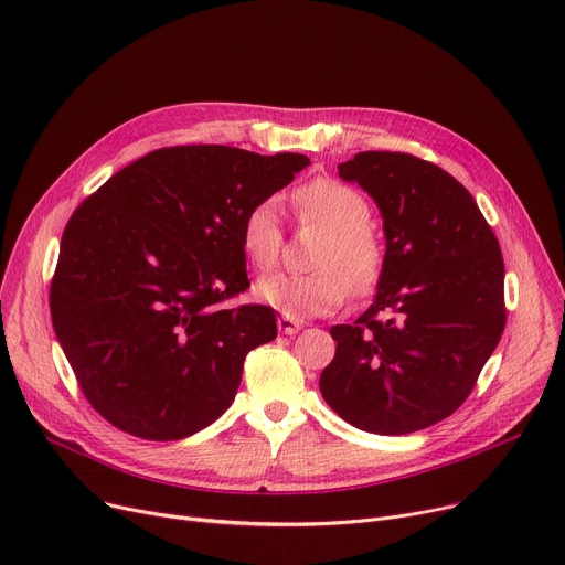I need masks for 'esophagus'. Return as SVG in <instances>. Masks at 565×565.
Returning a JSON list of instances; mask_svg holds the SVG:
<instances>
[{"mask_svg":"<svg viewBox=\"0 0 565 565\" xmlns=\"http://www.w3.org/2000/svg\"><path fill=\"white\" fill-rule=\"evenodd\" d=\"M277 328H279V332L292 337V334H298L305 328V322L300 318H292V316H279L277 318Z\"/></svg>","mask_w":565,"mask_h":565,"instance_id":"1","label":"esophagus"}]
</instances>
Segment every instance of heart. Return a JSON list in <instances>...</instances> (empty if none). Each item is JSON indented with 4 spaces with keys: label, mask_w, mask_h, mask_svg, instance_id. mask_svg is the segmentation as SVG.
Segmentation results:
<instances>
[{
    "label": "heart",
    "mask_w": 565,
    "mask_h": 565,
    "mask_svg": "<svg viewBox=\"0 0 565 565\" xmlns=\"http://www.w3.org/2000/svg\"><path fill=\"white\" fill-rule=\"evenodd\" d=\"M302 220L330 231L316 267L309 275L277 273L254 286V298L292 318L320 316L339 309L348 298V286L371 292L384 270V249L371 228L373 207L369 199L334 178H316L295 192ZM241 247L256 270L277 263L281 247V217L275 199L256 201L241 224Z\"/></svg>",
    "instance_id": "obj_1"
}]
</instances>
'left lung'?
Listing matches in <instances>:
<instances>
[{"mask_svg":"<svg viewBox=\"0 0 565 565\" xmlns=\"http://www.w3.org/2000/svg\"><path fill=\"white\" fill-rule=\"evenodd\" d=\"M339 175L380 207L387 252L373 305L330 330L337 354L320 394L366 433L428 428L465 403L507 324L499 243L477 201L433 162L364 151Z\"/></svg>","mask_w":565,"mask_h":565,"instance_id":"obj_1","label":"left lung"}]
</instances>
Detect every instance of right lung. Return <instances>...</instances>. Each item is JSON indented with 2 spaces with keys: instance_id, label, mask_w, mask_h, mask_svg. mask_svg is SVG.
I'll return each mask as SVG.
<instances>
[{
  "instance_id": "right-lung-1",
  "label": "right lung",
  "mask_w": 565,
  "mask_h": 565,
  "mask_svg": "<svg viewBox=\"0 0 565 565\" xmlns=\"http://www.w3.org/2000/svg\"><path fill=\"white\" fill-rule=\"evenodd\" d=\"M307 164L217 143L160 148L73 213L50 286L52 324L111 426L183 439L233 403L247 352L277 337L270 307H222L249 286L241 224Z\"/></svg>"
}]
</instances>
